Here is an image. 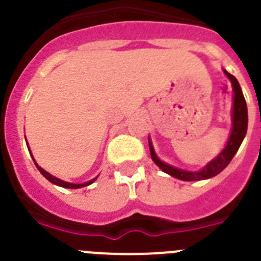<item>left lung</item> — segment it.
Returning <instances> with one entry per match:
<instances>
[{"label": "left lung", "mask_w": 261, "mask_h": 261, "mask_svg": "<svg viewBox=\"0 0 261 261\" xmlns=\"http://www.w3.org/2000/svg\"><path fill=\"white\" fill-rule=\"evenodd\" d=\"M224 73L228 75V79L232 82L233 92H234V96H233V127L225 149H223V152H221L215 160L211 161L210 164L206 165L201 171L191 172L184 171V170H179L176 169V167H172L170 166V165L164 164L162 161L158 160V157L154 153V149H153L152 147V143L149 142V149L152 160L154 161V164L157 165L162 171L166 172V174L171 175V176L176 177V179L186 180V181L208 179V177L215 176L219 172L223 171V170L229 165V162L232 161V158L234 157L236 153H237L238 148H240L241 143H242L243 138H245L246 135V131H247V106H246L245 96H243L240 84H238V81L236 80L234 75L228 73L226 70H224Z\"/></svg>", "instance_id": "8db88e82"}]
</instances>
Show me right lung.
<instances>
[{
    "instance_id": "add662e5",
    "label": "right lung",
    "mask_w": 261,
    "mask_h": 261,
    "mask_svg": "<svg viewBox=\"0 0 261 261\" xmlns=\"http://www.w3.org/2000/svg\"><path fill=\"white\" fill-rule=\"evenodd\" d=\"M33 161H35V160H33ZM35 164H36V161H35ZM36 166H37V169L40 170V172H41V174H42L43 176H45L46 179L48 180V181H51V182H53V184H57V186H59V187H63V188H70V189H77V188H82V187L90 186V184H91V182H94L95 180H96V177H95V179H92L91 181H89V182H85V184H72V182L63 181V180H60V179H58V177L53 176V175H50V174H48V172H46L45 170H43V169H41V167L38 166L37 164H36Z\"/></svg>"
}]
</instances>
